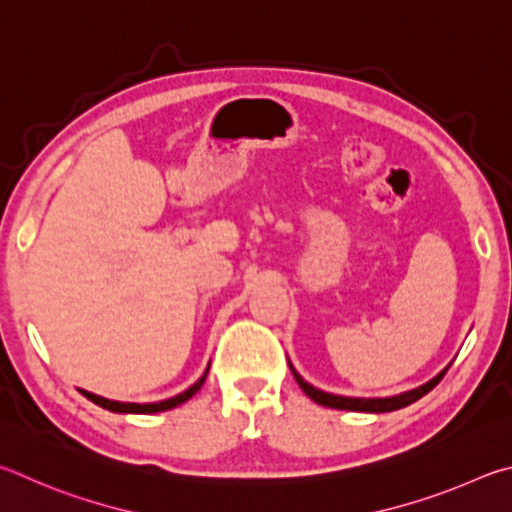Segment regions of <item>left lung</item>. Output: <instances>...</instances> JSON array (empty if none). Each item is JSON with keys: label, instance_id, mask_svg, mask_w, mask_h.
Here are the masks:
<instances>
[{"label": "left lung", "instance_id": "8db88e82", "mask_svg": "<svg viewBox=\"0 0 512 512\" xmlns=\"http://www.w3.org/2000/svg\"><path fill=\"white\" fill-rule=\"evenodd\" d=\"M447 369H450V366H447ZM447 369L438 373L436 378H432L427 384H423V387L405 391V393H400V396H391V398H346V396H335V393H326L321 389H315L312 384L303 380L301 375L294 371V366L290 364V371L294 373V380L299 382V387L303 389V393H306L310 400H315L317 405H324V407H330V409H344V411H366V414H384V411H396V409L411 405V402L420 400L425 396V393L432 391L436 384L443 380V375L447 373Z\"/></svg>", "mask_w": 512, "mask_h": 512}]
</instances>
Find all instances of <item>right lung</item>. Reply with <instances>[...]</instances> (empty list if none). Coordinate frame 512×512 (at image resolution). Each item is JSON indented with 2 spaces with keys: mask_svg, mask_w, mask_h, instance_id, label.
Wrapping results in <instances>:
<instances>
[{
  "mask_svg": "<svg viewBox=\"0 0 512 512\" xmlns=\"http://www.w3.org/2000/svg\"><path fill=\"white\" fill-rule=\"evenodd\" d=\"M206 373H209V369L204 371L202 378L197 380V382L193 384V387H188L186 391L179 393V396L168 398V400H161V402H148V405H139V402L107 400V398L96 396V393H89V391H83V389H80V391H83V396H85L87 400H92L94 405L103 407V409H107V411H114V414H157V411H168V409H173V407H177V405H182V402H186L188 398H193L195 393L200 391L202 384H204Z\"/></svg>",
  "mask_w": 512,
  "mask_h": 512,
  "instance_id": "obj_1",
  "label": "right lung"
}]
</instances>
